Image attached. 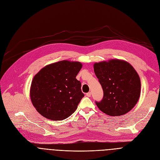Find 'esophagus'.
<instances>
[{"mask_svg":"<svg viewBox=\"0 0 160 160\" xmlns=\"http://www.w3.org/2000/svg\"><path fill=\"white\" fill-rule=\"evenodd\" d=\"M91 92H88V93H86V96H87L88 97H91Z\"/></svg>","mask_w":160,"mask_h":160,"instance_id":"esophagus-1","label":"esophagus"}]
</instances>
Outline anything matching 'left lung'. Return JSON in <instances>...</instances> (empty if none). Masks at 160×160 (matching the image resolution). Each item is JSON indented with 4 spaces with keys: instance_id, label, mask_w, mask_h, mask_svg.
Segmentation results:
<instances>
[{
    "instance_id": "1",
    "label": "left lung",
    "mask_w": 160,
    "mask_h": 160,
    "mask_svg": "<svg viewBox=\"0 0 160 160\" xmlns=\"http://www.w3.org/2000/svg\"><path fill=\"white\" fill-rule=\"evenodd\" d=\"M94 71L103 89V98L95 101L98 108L110 116L130 112L138 102L141 92L139 75L127 62L112 60L94 64Z\"/></svg>"
}]
</instances>
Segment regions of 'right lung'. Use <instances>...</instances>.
<instances>
[{
    "instance_id": "add662e5",
    "label": "right lung",
    "mask_w": 160,
    "mask_h": 160,
    "mask_svg": "<svg viewBox=\"0 0 160 160\" xmlns=\"http://www.w3.org/2000/svg\"><path fill=\"white\" fill-rule=\"evenodd\" d=\"M82 67L78 62L60 61L47 65L33 77L30 98L42 116L62 121L76 111L84 97L76 78Z\"/></svg>"
}]
</instances>
